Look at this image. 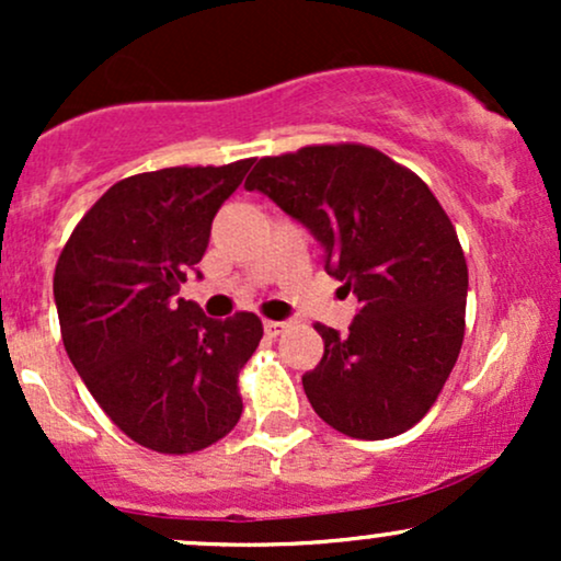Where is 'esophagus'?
<instances>
[{"instance_id": "esophagus-1", "label": "esophagus", "mask_w": 561, "mask_h": 561, "mask_svg": "<svg viewBox=\"0 0 561 561\" xmlns=\"http://www.w3.org/2000/svg\"><path fill=\"white\" fill-rule=\"evenodd\" d=\"M285 321H263V332L268 334V337H276V334L285 332Z\"/></svg>"}]
</instances>
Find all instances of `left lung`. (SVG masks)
<instances>
[{
    "instance_id": "left-lung-1",
    "label": "left lung",
    "mask_w": 561,
    "mask_h": 561,
    "mask_svg": "<svg viewBox=\"0 0 561 561\" xmlns=\"http://www.w3.org/2000/svg\"><path fill=\"white\" fill-rule=\"evenodd\" d=\"M324 250V272L358 300L347 334L317 324L324 356L302 390L330 427L382 440L435 403L465 340L467 261L430 186L364 145L261 158L244 182Z\"/></svg>"
}]
</instances>
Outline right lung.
Listing matches in <instances>:
<instances>
[{"label":"right lung","mask_w":561,"mask_h":561,"mask_svg":"<svg viewBox=\"0 0 561 561\" xmlns=\"http://www.w3.org/2000/svg\"><path fill=\"white\" fill-rule=\"evenodd\" d=\"M250 165L128 176L89 208L57 261L70 364L102 411L158 454H195L240 422L237 377L261 343V319H210L179 287L197 272L210 224Z\"/></svg>","instance_id":"right-lung-1"}]
</instances>
